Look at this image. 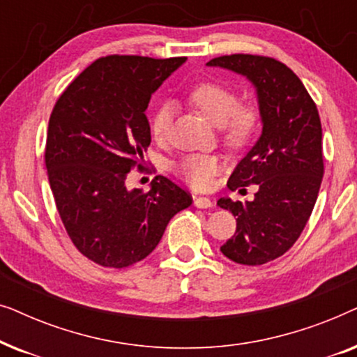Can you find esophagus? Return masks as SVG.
I'll list each match as a JSON object with an SVG mask.
<instances>
[{
  "label": "esophagus",
  "mask_w": 357,
  "mask_h": 357,
  "mask_svg": "<svg viewBox=\"0 0 357 357\" xmlns=\"http://www.w3.org/2000/svg\"><path fill=\"white\" fill-rule=\"evenodd\" d=\"M193 204L197 208H211L213 202L208 197H195Z\"/></svg>",
  "instance_id": "1"
}]
</instances>
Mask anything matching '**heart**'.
Returning <instances> with one entry per match:
<instances>
[{
  "mask_svg": "<svg viewBox=\"0 0 357 357\" xmlns=\"http://www.w3.org/2000/svg\"><path fill=\"white\" fill-rule=\"evenodd\" d=\"M188 99L206 116V120L218 128H222L224 141L231 148H242L255 133L258 126L257 109L252 105H241L237 92L231 87L213 81L202 82L193 87ZM170 120H172V109L169 105H162L155 110L151 120V131L155 139H165ZM219 169H221L219 159L206 154L185 155L175 164V172L178 177L197 190L208 188Z\"/></svg>",
  "mask_w": 357,
  "mask_h": 357,
  "instance_id": "heart-1",
  "label": "heart"
}]
</instances>
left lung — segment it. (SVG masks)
<instances>
[{"instance_id": "left-lung-1", "label": "left lung", "mask_w": 357, "mask_h": 357, "mask_svg": "<svg viewBox=\"0 0 357 357\" xmlns=\"http://www.w3.org/2000/svg\"><path fill=\"white\" fill-rule=\"evenodd\" d=\"M206 65L247 77L257 92L261 135L227 187L255 183L258 192L253 202L224 197L218 204L237 221L221 252L241 265H263L294 245L315 206L324 177L319 110L299 77L275 58L226 55Z\"/></svg>"}]
</instances>
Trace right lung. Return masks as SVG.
I'll list each match as a JSON object with an SVG mask.
<instances>
[{"label": "right lung", "mask_w": 357, "mask_h": 357, "mask_svg": "<svg viewBox=\"0 0 357 357\" xmlns=\"http://www.w3.org/2000/svg\"><path fill=\"white\" fill-rule=\"evenodd\" d=\"M187 58L112 55L87 66L56 100L45 165L68 236L97 265L125 268L158 247L170 219L192 204L158 175L148 193L126 188L151 144V96Z\"/></svg>", "instance_id": "right-lung-1"}]
</instances>
